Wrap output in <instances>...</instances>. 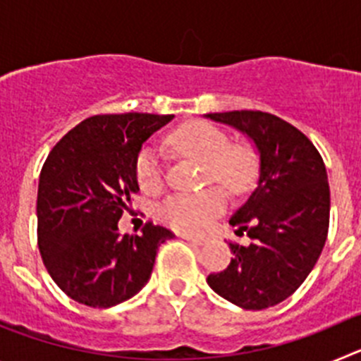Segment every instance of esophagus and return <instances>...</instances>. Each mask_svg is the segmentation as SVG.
Segmentation results:
<instances>
[{"label":"esophagus","instance_id":"obj_1","mask_svg":"<svg viewBox=\"0 0 361 361\" xmlns=\"http://www.w3.org/2000/svg\"><path fill=\"white\" fill-rule=\"evenodd\" d=\"M180 237H183L184 240L191 242V244H195V245H206V244H208V238H204V237H193V235H186V233H180Z\"/></svg>","mask_w":361,"mask_h":361}]
</instances>
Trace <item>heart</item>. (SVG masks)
Masks as SVG:
<instances>
[{"mask_svg": "<svg viewBox=\"0 0 361 361\" xmlns=\"http://www.w3.org/2000/svg\"><path fill=\"white\" fill-rule=\"evenodd\" d=\"M168 145L180 155L204 164V180L220 183L231 193H242L255 177L253 157L245 149L231 148L228 137L208 123H188L170 133ZM137 180L145 191H155L162 184V164L157 152L145 148L135 162ZM226 195L220 188L178 193L164 200L159 209L162 222L186 235H197L212 226L224 212Z\"/></svg>", "mask_w": 361, "mask_h": 361, "instance_id": "obj_1", "label": "heart"}]
</instances>
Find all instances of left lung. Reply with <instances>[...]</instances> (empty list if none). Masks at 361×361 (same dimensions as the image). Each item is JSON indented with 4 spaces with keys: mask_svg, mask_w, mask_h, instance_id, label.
<instances>
[{
    "mask_svg": "<svg viewBox=\"0 0 361 361\" xmlns=\"http://www.w3.org/2000/svg\"><path fill=\"white\" fill-rule=\"evenodd\" d=\"M244 133L258 155V180L229 219L250 245L229 244V266L208 286L242 309L271 307L291 296L312 271L327 240L331 193L320 153L293 124L267 111L206 114Z\"/></svg>",
    "mask_w": 361,
    "mask_h": 361,
    "instance_id": "8db88e82",
    "label": "left lung"
}]
</instances>
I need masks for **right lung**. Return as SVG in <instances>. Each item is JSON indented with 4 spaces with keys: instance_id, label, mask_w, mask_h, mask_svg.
Listing matches in <instances>:
<instances>
[{
    "instance_id": "add662e5",
    "label": "right lung",
    "mask_w": 361,
    "mask_h": 361,
    "mask_svg": "<svg viewBox=\"0 0 361 361\" xmlns=\"http://www.w3.org/2000/svg\"><path fill=\"white\" fill-rule=\"evenodd\" d=\"M173 116L117 114L79 123L44 161L37 188V244L54 282L72 300L106 309L148 283L159 245L175 235L152 222L121 235L139 191L142 145Z\"/></svg>"
}]
</instances>
